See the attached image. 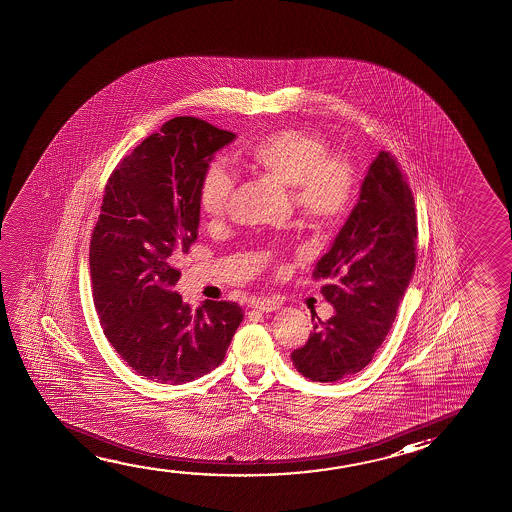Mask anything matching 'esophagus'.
Listing matches in <instances>:
<instances>
[{
	"label": "esophagus",
	"instance_id": "34e87169",
	"mask_svg": "<svg viewBox=\"0 0 512 512\" xmlns=\"http://www.w3.org/2000/svg\"><path fill=\"white\" fill-rule=\"evenodd\" d=\"M253 306L260 310V312H275L280 308V303L275 301V299H269V297H262V299H257V301H253Z\"/></svg>",
	"mask_w": 512,
	"mask_h": 512
}]
</instances>
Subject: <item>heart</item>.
<instances>
[{"mask_svg": "<svg viewBox=\"0 0 512 512\" xmlns=\"http://www.w3.org/2000/svg\"><path fill=\"white\" fill-rule=\"evenodd\" d=\"M241 163L246 171L290 188L297 213L306 222L326 229L347 216L356 199L357 176L347 156L331 153L322 135L303 128H280L250 142ZM236 181L220 163H211L200 178L197 199L209 220H222L229 211ZM266 250L257 252L259 259Z\"/></svg>", "mask_w": 512, "mask_h": 512, "instance_id": "b5f03b06", "label": "heart"}]
</instances>
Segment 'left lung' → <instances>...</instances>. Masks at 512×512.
<instances>
[{
	"label": "left lung",
	"instance_id": "obj_1",
	"mask_svg": "<svg viewBox=\"0 0 512 512\" xmlns=\"http://www.w3.org/2000/svg\"><path fill=\"white\" fill-rule=\"evenodd\" d=\"M414 197L394 156L380 151L361 195L313 278L333 304L292 364L313 382H336L370 364L386 340L415 269Z\"/></svg>",
	"mask_w": 512,
	"mask_h": 512
}]
</instances>
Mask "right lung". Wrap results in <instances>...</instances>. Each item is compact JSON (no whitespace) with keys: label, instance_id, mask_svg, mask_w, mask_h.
<instances>
[{"label":"right lung","instance_id":"1","mask_svg":"<svg viewBox=\"0 0 512 512\" xmlns=\"http://www.w3.org/2000/svg\"><path fill=\"white\" fill-rule=\"evenodd\" d=\"M236 134L204 119L167 121L123 158L105 185L89 273L104 334L135 373L185 384L222 364L243 310L204 301L192 312L174 290L172 257L197 239L200 178Z\"/></svg>","mask_w":512,"mask_h":512}]
</instances>
